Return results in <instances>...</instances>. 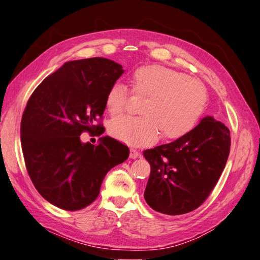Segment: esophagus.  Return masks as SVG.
Here are the masks:
<instances>
[{"label":"esophagus","instance_id":"34e87169","mask_svg":"<svg viewBox=\"0 0 260 260\" xmlns=\"http://www.w3.org/2000/svg\"><path fill=\"white\" fill-rule=\"evenodd\" d=\"M141 155V154L139 153V151L134 150V148H131V153H129V157L131 158H137Z\"/></svg>","mask_w":260,"mask_h":260}]
</instances>
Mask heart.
Masks as SVG:
<instances>
[{
    "mask_svg": "<svg viewBox=\"0 0 260 260\" xmlns=\"http://www.w3.org/2000/svg\"><path fill=\"white\" fill-rule=\"evenodd\" d=\"M131 82L134 93L145 96L142 116L119 115L108 123V133L127 144L148 145L158 134L167 141L181 139L193 129L206 107L207 91L201 82L164 66L136 68ZM126 97L125 86L115 82L105 99L108 112L119 113Z\"/></svg>",
    "mask_w": 260,
    "mask_h": 260,
    "instance_id": "heart-1",
    "label": "heart"
}]
</instances>
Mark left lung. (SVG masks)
<instances>
[{"label":"left lung","mask_w":260,"mask_h":260,"mask_svg":"<svg viewBox=\"0 0 260 260\" xmlns=\"http://www.w3.org/2000/svg\"><path fill=\"white\" fill-rule=\"evenodd\" d=\"M229 152L228 127L212 116L181 139L145 150L143 155L151 165L144 192L147 204L170 215L196 210L217 184Z\"/></svg>","instance_id":"obj_1"}]
</instances>
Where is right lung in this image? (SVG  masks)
Returning <instances> with one entry per match:
<instances>
[{"mask_svg":"<svg viewBox=\"0 0 260 260\" xmlns=\"http://www.w3.org/2000/svg\"><path fill=\"white\" fill-rule=\"evenodd\" d=\"M124 74L113 60L89 58L64 62L33 91L21 120L25 167L38 192L53 206L76 211L96 200L110 169L126 161L129 150L109 136L98 145L82 143L95 125L105 99Z\"/></svg>","mask_w":260,"mask_h":260,"instance_id":"1","label":"right lung"}]
</instances>
